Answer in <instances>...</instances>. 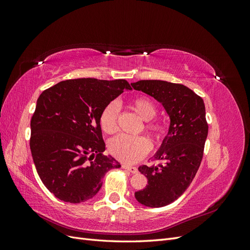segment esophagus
I'll return each instance as SVG.
<instances>
[{
  "label": "esophagus",
  "instance_id": "obj_1",
  "mask_svg": "<svg viewBox=\"0 0 250 250\" xmlns=\"http://www.w3.org/2000/svg\"><path fill=\"white\" fill-rule=\"evenodd\" d=\"M122 168L125 169V170H127V171H129V172L132 173V174L138 173V168H137V167H132V166H129V165L123 164V165H122Z\"/></svg>",
  "mask_w": 250,
  "mask_h": 250
}]
</instances>
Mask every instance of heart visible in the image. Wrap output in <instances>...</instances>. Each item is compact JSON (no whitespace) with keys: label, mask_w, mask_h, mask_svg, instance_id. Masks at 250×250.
I'll list each match as a JSON object with an SVG mask.
<instances>
[{"label":"heart","mask_w":250,"mask_h":250,"mask_svg":"<svg viewBox=\"0 0 250 250\" xmlns=\"http://www.w3.org/2000/svg\"><path fill=\"white\" fill-rule=\"evenodd\" d=\"M129 107L146 121V130L157 140L166 134L167 127L162 121L154 120L156 106L147 97H137L130 101ZM119 106L116 102L107 103L100 112L99 123L101 129L107 134L116 133L119 129ZM109 150L118 160L133 164L145 157L151 150V143L146 137H131L121 134L112 139L109 144Z\"/></svg>","instance_id":"obj_1"}]
</instances>
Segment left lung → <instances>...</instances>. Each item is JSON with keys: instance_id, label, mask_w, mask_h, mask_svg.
<instances>
[{"instance_id": "obj_1", "label": "left lung", "mask_w": 250, "mask_h": 250, "mask_svg": "<svg viewBox=\"0 0 250 250\" xmlns=\"http://www.w3.org/2000/svg\"><path fill=\"white\" fill-rule=\"evenodd\" d=\"M131 85L161 102L171 120L155 154L163 163L139 168L148 185L134 193L135 199L149 208L168 206L184 194L199 169L208 132L206 107L200 96L179 83L140 80Z\"/></svg>"}]
</instances>
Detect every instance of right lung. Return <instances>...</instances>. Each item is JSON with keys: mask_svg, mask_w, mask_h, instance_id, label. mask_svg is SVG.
<instances>
[{"mask_svg": "<svg viewBox=\"0 0 250 250\" xmlns=\"http://www.w3.org/2000/svg\"><path fill=\"white\" fill-rule=\"evenodd\" d=\"M124 89H131L125 79L79 78L60 81L39 97L30 149L42 184L58 199L80 203L93 198L105 174L121 167L102 154L99 116Z\"/></svg>", "mask_w": 250, "mask_h": 250, "instance_id": "obj_1", "label": "right lung"}]
</instances>
